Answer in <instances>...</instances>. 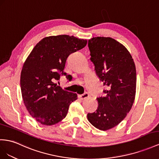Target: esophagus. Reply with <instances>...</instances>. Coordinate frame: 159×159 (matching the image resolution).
Listing matches in <instances>:
<instances>
[{"label": "esophagus", "instance_id": "obj_1", "mask_svg": "<svg viewBox=\"0 0 159 159\" xmlns=\"http://www.w3.org/2000/svg\"><path fill=\"white\" fill-rule=\"evenodd\" d=\"M89 97V93H87V92H85V93H84L83 94H82V95H79V98H80V99L83 100V99H84L87 98V97Z\"/></svg>", "mask_w": 159, "mask_h": 159}]
</instances>
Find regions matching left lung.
<instances>
[{"label": "left lung", "instance_id": "left-lung-1", "mask_svg": "<svg viewBox=\"0 0 159 159\" xmlns=\"http://www.w3.org/2000/svg\"><path fill=\"white\" fill-rule=\"evenodd\" d=\"M91 60L103 84L105 97H97L99 106L89 113V122L97 129L107 130L118 125L131 109L136 95V71L132 56L123 45L111 38L89 40Z\"/></svg>", "mask_w": 159, "mask_h": 159}]
</instances>
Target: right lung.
Segmentation results:
<instances>
[{"label":"right lung","instance_id":"1","mask_svg":"<svg viewBox=\"0 0 159 159\" xmlns=\"http://www.w3.org/2000/svg\"><path fill=\"white\" fill-rule=\"evenodd\" d=\"M86 39L60 35L42 39L27 57L21 70L23 103L32 117L46 125H54L66 116L76 93L64 91L53 80L70 75L64 72L68 56L83 48Z\"/></svg>","mask_w":159,"mask_h":159}]
</instances>
